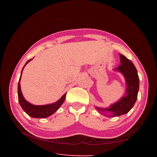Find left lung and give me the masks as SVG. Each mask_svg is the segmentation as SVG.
Wrapping results in <instances>:
<instances>
[{
    "instance_id": "1",
    "label": "left lung",
    "mask_w": 157,
    "mask_h": 157,
    "mask_svg": "<svg viewBox=\"0 0 157 157\" xmlns=\"http://www.w3.org/2000/svg\"><path fill=\"white\" fill-rule=\"evenodd\" d=\"M119 55L121 64L113 71L119 72L124 76L126 82V91L124 96L108 107L95 106V109L99 113L108 117H118L129 112L134 105L139 91L140 79L135 65L124 55L121 54ZM107 112L109 113L108 114H106Z\"/></svg>"
}]
</instances>
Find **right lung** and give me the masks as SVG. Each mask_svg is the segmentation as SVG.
<instances>
[{"label": "right lung", "instance_id": "1", "mask_svg": "<svg viewBox=\"0 0 157 157\" xmlns=\"http://www.w3.org/2000/svg\"><path fill=\"white\" fill-rule=\"evenodd\" d=\"M33 58L28 60L25 65L23 66L22 69L21 73L20 79H19V82H18V86H17V94H18V101L20 103L21 108L28 115L36 118H47L50 117V115H53L54 113H56L58 109L61 106V105L63 103L66 94H64L62 96L59 100L57 101L55 103H50V104H46V105H36L31 104V103L28 102L26 99L23 97L21 90V86H20V80L21 77L22 75L23 70L24 69L25 66L31 61Z\"/></svg>", "mask_w": 157, "mask_h": 157}]
</instances>
